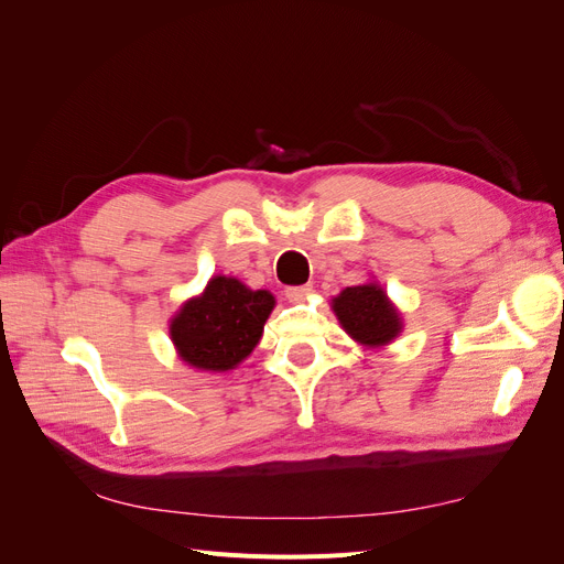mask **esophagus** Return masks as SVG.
Wrapping results in <instances>:
<instances>
[{
    "label": "esophagus",
    "mask_w": 564,
    "mask_h": 564,
    "mask_svg": "<svg viewBox=\"0 0 564 564\" xmlns=\"http://www.w3.org/2000/svg\"><path fill=\"white\" fill-rule=\"evenodd\" d=\"M311 292H313L311 284H299V286H286L284 289V296L292 301V303H301V301H305V299L311 296Z\"/></svg>",
    "instance_id": "1"
}]
</instances>
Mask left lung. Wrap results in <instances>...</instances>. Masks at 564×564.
<instances>
[{"label":"left lung","instance_id":"left-lung-1","mask_svg":"<svg viewBox=\"0 0 564 564\" xmlns=\"http://www.w3.org/2000/svg\"><path fill=\"white\" fill-rule=\"evenodd\" d=\"M332 308L346 334L369 348L390 344L402 329L398 308L388 301L377 282L346 286L336 299H332Z\"/></svg>","mask_w":564,"mask_h":564}]
</instances>
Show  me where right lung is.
I'll list each match as a JSON object with an SVG mask.
<instances>
[{"label": "right lung", "instance_id": "1", "mask_svg": "<svg viewBox=\"0 0 564 564\" xmlns=\"http://www.w3.org/2000/svg\"><path fill=\"white\" fill-rule=\"evenodd\" d=\"M272 308L275 299L265 289L253 292L240 280L216 275L199 296L181 305L169 334L185 365L228 371L259 344Z\"/></svg>", "mask_w": 564, "mask_h": 564}]
</instances>
